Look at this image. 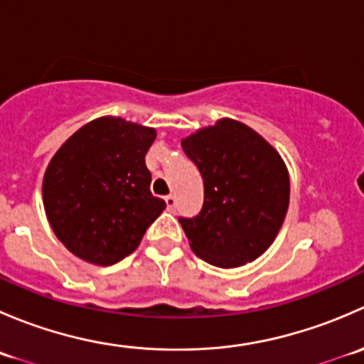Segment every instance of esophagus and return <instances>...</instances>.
<instances>
[{
  "label": "esophagus",
  "instance_id": "34e87169",
  "mask_svg": "<svg viewBox=\"0 0 364 364\" xmlns=\"http://www.w3.org/2000/svg\"><path fill=\"white\" fill-rule=\"evenodd\" d=\"M165 204H167L168 211H174V208H176V197H174V196H167V197H165Z\"/></svg>",
  "mask_w": 364,
  "mask_h": 364
}]
</instances>
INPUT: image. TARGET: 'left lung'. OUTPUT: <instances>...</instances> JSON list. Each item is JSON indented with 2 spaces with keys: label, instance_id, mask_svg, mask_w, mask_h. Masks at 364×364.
<instances>
[{
  "label": "left lung",
  "instance_id": "1",
  "mask_svg": "<svg viewBox=\"0 0 364 364\" xmlns=\"http://www.w3.org/2000/svg\"><path fill=\"white\" fill-rule=\"evenodd\" d=\"M181 146L204 179L200 213L179 218L193 253L225 269L255 260L287 215L291 183L282 156L250 127L227 117Z\"/></svg>",
  "mask_w": 364,
  "mask_h": 364
}]
</instances>
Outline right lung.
<instances>
[{
  "label": "right lung",
  "instance_id": "right-lung-1",
  "mask_svg": "<svg viewBox=\"0 0 364 364\" xmlns=\"http://www.w3.org/2000/svg\"><path fill=\"white\" fill-rule=\"evenodd\" d=\"M153 128L104 116L58 149L43 176V208L58 240L73 255L112 266L130 255L165 209L153 197L146 153Z\"/></svg>",
  "mask_w": 364,
  "mask_h": 364
}]
</instances>
